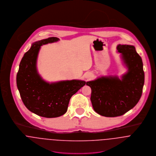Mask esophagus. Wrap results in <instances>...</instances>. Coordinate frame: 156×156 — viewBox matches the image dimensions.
Returning <instances> with one entry per match:
<instances>
[{"instance_id": "obj_1", "label": "esophagus", "mask_w": 156, "mask_h": 156, "mask_svg": "<svg viewBox=\"0 0 156 156\" xmlns=\"http://www.w3.org/2000/svg\"><path fill=\"white\" fill-rule=\"evenodd\" d=\"M91 77V75H89V76H88L87 78H90Z\"/></svg>"}]
</instances>
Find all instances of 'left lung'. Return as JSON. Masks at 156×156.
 Here are the masks:
<instances>
[{
	"label": "left lung",
	"mask_w": 156,
	"mask_h": 156,
	"mask_svg": "<svg viewBox=\"0 0 156 156\" xmlns=\"http://www.w3.org/2000/svg\"><path fill=\"white\" fill-rule=\"evenodd\" d=\"M117 49L128 68L122 80L102 77L86 83L91 89L90 99L94 110L107 117L120 116L132 109L142 96L144 84L143 63L135 47L119 44Z\"/></svg>",
	"instance_id": "obj_1"
}]
</instances>
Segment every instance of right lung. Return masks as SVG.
Segmentation results:
<instances>
[{
	"label": "right lung",
	"mask_w": 156,
	"mask_h": 156,
	"mask_svg": "<svg viewBox=\"0 0 156 156\" xmlns=\"http://www.w3.org/2000/svg\"><path fill=\"white\" fill-rule=\"evenodd\" d=\"M58 40L50 37L34 43L22 58L17 74V86L23 104L30 111L46 118L65 114L71 97L87 83L73 80L49 84L37 73L36 59L41 46Z\"/></svg>",
	"instance_id": "right-lung-1"
}]
</instances>
